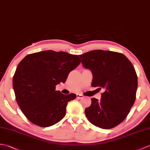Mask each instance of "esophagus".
<instances>
[{
	"mask_svg": "<svg viewBox=\"0 0 150 150\" xmlns=\"http://www.w3.org/2000/svg\"><path fill=\"white\" fill-rule=\"evenodd\" d=\"M83 98V95H81V94H76V98L81 99Z\"/></svg>",
	"mask_w": 150,
	"mask_h": 150,
	"instance_id": "obj_1",
	"label": "esophagus"
}]
</instances>
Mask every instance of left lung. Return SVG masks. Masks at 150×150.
Returning <instances> with one entry per match:
<instances>
[{"instance_id":"1","label":"left lung","mask_w":150,"mask_h":150,"mask_svg":"<svg viewBox=\"0 0 150 150\" xmlns=\"http://www.w3.org/2000/svg\"><path fill=\"white\" fill-rule=\"evenodd\" d=\"M79 57L83 67L92 72L91 86L105 89L100 100L91 98V105L85 109L87 118L103 129L115 127L135 102L137 76L134 66L125 55L112 51L95 50Z\"/></svg>"}]
</instances>
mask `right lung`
Instances as JSON below:
<instances>
[{"label": "right lung", "mask_w": 150, "mask_h": 150, "mask_svg": "<svg viewBox=\"0 0 150 150\" xmlns=\"http://www.w3.org/2000/svg\"><path fill=\"white\" fill-rule=\"evenodd\" d=\"M81 62L78 55L54 50L29 54L20 61L13 86L17 103L30 122L48 127L64 117L68 102L76 96L63 95L55 86L64 83Z\"/></svg>", "instance_id": "1"}]
</instances>
